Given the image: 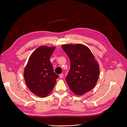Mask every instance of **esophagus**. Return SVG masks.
Instances as JSON below:
<instances>
[{
    "instance_id": "1",
    "label": "esophagus",
    "mask_w": 127,
    "mask_h": 127,
    "mask_svg": "<svg viewBox=\"0 0 127 127\" xmlns=\"http://www.w3.org/2000/svg\"><path fill=\"white\" fill-rule=\"evenodd\" d=\"M63 76H64L63 74H60L59 75V77H60V78H62L63 77Z\"/></svg>"
}]
</instances>
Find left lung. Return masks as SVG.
<instances>
[{"label":"left lung","instance_id":"1","mask_svg":"<svg viewBox=\"0 0 127 127\" xmlns=\"http://www.w3.org/2000/svg\"><path fill=\"white\" fill-rule=\"evenodd\" d=\"M62 48L70 61L67 84L75 94L84 95L97 82L100 73L98 63L91 50L83 44H64Z\"/></svg>","mask_w":127,"mask_h":127}]
</instances>
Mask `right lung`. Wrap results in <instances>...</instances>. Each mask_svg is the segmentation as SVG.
Returning a JSON list of instances; mask_svg holds the SVG:
<instances>
[{
	"mask_svg": "<svg viewBox=\"0 0 127 127\" xmlns=\"http://www.w3.org/2000/svg\"><path fill=\"white\" fill-rule=\"evenodd\" d=\"M55 47L41 46L30 56L24 77L29 89L40 97L47 96L53 90L58 75L54 72L50 58Z\"/></svg>",
	"mask_w": 127,
	"mask_h": 127,
	"instance_id": "add662e5",
	"label": "right lung"
}]
</instances>
